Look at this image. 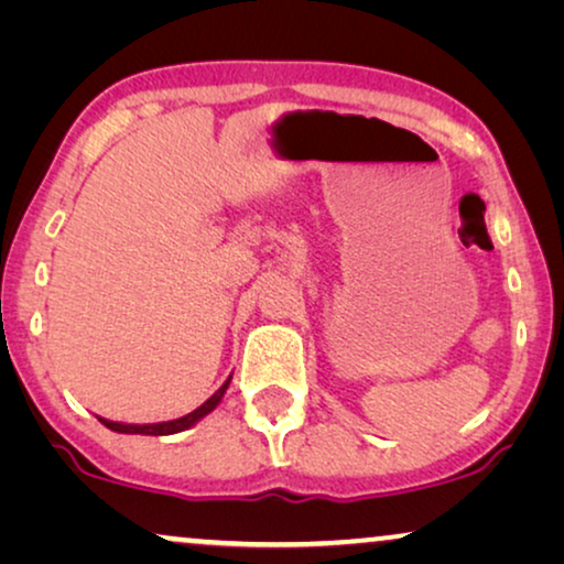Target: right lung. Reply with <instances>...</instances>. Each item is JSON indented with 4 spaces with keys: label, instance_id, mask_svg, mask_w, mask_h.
I'll return each mask as SVG.
<instances>
[{
    "label": "right lung",
    "instance_id": "right-lung-1",
    "mask_svg": "<svg viewBox=\"0 0 564 564\" xmlns=\"http://www.w3.org/2000/svg\"><path fill=\"white\" fill-rule=\"evenodd\" d=\"M228 382H230V380H226V384H223V388H220L218 392H215V395H213L210 400H205V403L199 405L197 411H192V413H187V415H182V419H176V421H166V423H145V426H130V423H112V421H105V419H99V421H102L107 429L118 431V434H145V436H164V434H176V431H184V429H189L192 423L199 421V419H203V415L210 413L213 408L220 403L223 392L228 390Z\"/></svg>",
    "mask_w": 564,
    "mask_h": 564
}]
</instances>
